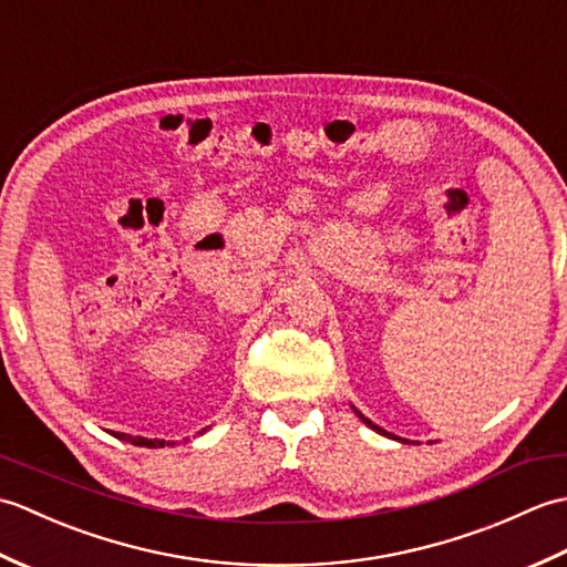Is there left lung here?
I'll return each mask as SVG.
<instances>
[{"label":"left lung","mask_w":567,"mask_h":567,"mask_svg":"<svg viewBox=\"0 0 567 567\" xmlns=\"http://www.w3.org/2000/svg\"><path fill=\"white\" fill-rule=\"evenodd\" d=\"M353 409H355V406H353ZM355 414H358L360 419H363V421H365V424H368V426H370L372 431H378V433H382V436H388V439H394V441H402V439H396V436H394V433H388V431H384V429H380L378 424H372V421H370V419H365L363 414H360V412H358V409H355ZM402 443H406V441H402Z\"/></svg>","instance_id":"left-lung-1"}]
</instances>
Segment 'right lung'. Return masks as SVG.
<instances>
[{
  "mask_svg": "<svg viewBox=\"0 0 567 567\" xmlns=\"http://www.w3.org/2000/svg\"><path fill=\"white\" fill-rule=\"evenodd\" d=\"M114 439L118 441H128L134 445H146V449H163L165 441L163 439H143V436H128V433H118V431H110ZM167 445H171V441H167Z\"/></svg>",
  "mask_w": 567,
  "mask_h": 567,
  "instance_id": "add662e5",
  "label": "right lung"
}]
</instances>
